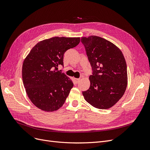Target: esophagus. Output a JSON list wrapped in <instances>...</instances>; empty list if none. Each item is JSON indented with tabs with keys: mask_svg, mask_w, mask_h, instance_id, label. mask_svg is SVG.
Listing matches in <instances>:
<instances>
[{
	"mask_svg": "<svg viewBox=\"0 0 150 150\" xmlns=\"http://www.w3.org/2000/svg\"><path fill=\"white\" fill-rule=\"evenodd\" d=\"M79 81H80V79H79V78H74V81L75 83H77L79 82Z\"/></svg>",
	"mask_w": 150,
	"mask_h": 150,
	"instance_id": "34e87169",
	"label": "esophagus"
}]
</instances>
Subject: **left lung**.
<instances>
[{"label": "left lung", "mask_w": 150, "mask_h": 150, "mask_svg": "<svg viewBox=\"0 0 150 150\" xmlns=\"http://www.w3.org/2000/svg\"><path fill=\"white\" fill-rule=\"evenodd\" d=\"M92 68L90 86L82 91L87 102L99 109H109L124 95L127 83V66L121 50L109 41L91 35L82 37Z\"/></svg>", "instance_id": "left-lung-1"}]
</instances>
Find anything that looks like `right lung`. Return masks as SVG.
Returning a JSON list of instances; mask_svg holds the SVG:
<instances>
[{"mask_svg": "<svg viewBox=\"0 0 150 150\" xmlns=\"http://www.w3.org/2000/svg\"><path fill=\"white\" fill-rule=\"evenodd\" d=\"M80 38L55 37L40 41L26 57L22 69L24 88L32 103L46 111L58 110L66 101L73 83L60 71L63 55L76 47Z\"/></svg>", "mask_w": 150, "mask_h": 150, "instance_id": "1", "label": "right lung"}]
</instances>
